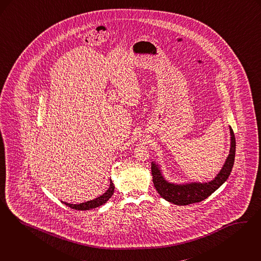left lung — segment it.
<instances>
[{
  "label": "left lung",
  "mask_w": 261,
  "mask_h": 261,
  "mask_svg": "<svg viewBox=\"0 0 261 261\" xmlns=\"http://www.w3.org/2000/svg\"><path fill=\"white\" fill-rule=\"evenodd\" d=\"M230 149L229 154L226 158L223 166L220 169L219 174L207 182L200 181H188L182 184H175L168 181L162 174L160 165L155 162H151V174L154 188L162 198L175 205L186 206L188 204H193L201 202L204 199L214 193L219 187H221L229 177L232 167L235 160L236 141L233 130L229 126Z\"/></svg>",
  "instance_id": "obj_1"
}]
</instances>
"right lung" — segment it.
Returning <instances> with one entry per match:
<instances>
[{
    "label": "right lung",
    "instance_id": "add662e5",
    "mask_svg": "<svg viewBox=\"0 0 261 261\" xmlns=\"http://www.w3.org/2000/svg\"><path fill=\"white\" fill-rule=\"evenodd\" d=\"M110 180H111L110 187L107 189V191L102 195H100L95 199L86 201L84 203H80V204H71V203H67V202H63V201L62 202L66 206L73 208V210H79V211H86V210H91V208L100 207V206L104 205L105 203H107L108 200L113 196V194L115 192V186H114L112 179H110Z\"/></svg>",
    "mask_w": 261,
    "mask_h": 261
}]
</instances>
